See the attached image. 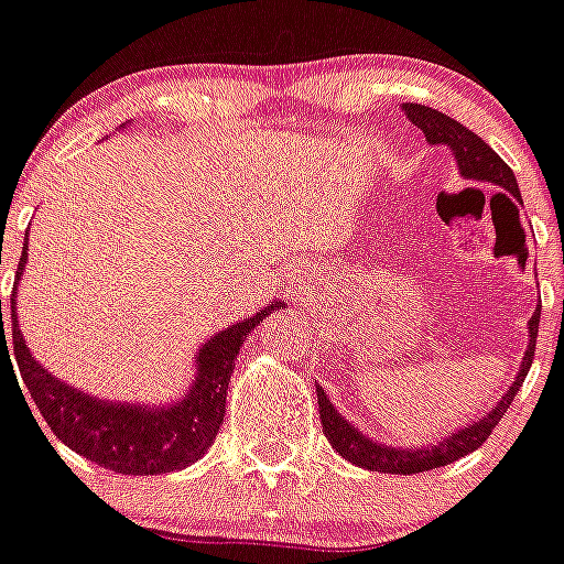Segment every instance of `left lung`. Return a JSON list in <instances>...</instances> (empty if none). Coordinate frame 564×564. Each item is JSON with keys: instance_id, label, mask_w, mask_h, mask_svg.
<instances>
[{"instance_id": "obj_1", "label": "left lung", "mask_w": 564, "mask_h": 564, "mask_svg": "<svg viewBox=\"0 0 564 564\" xmlns=\"http://www.w3.org/2000/svg\"><path fill=\"white\" fill-rule=\"evenodd\" d=\"M406 117L412 119V124H417L425 133V141L434 147H447L456 158V166L464 180L477 182V185H494L499 191L510 193L516 202H521L519 182H516L513 172H510L508 163L486 144L477 133H471L469 128L456 122L447 113L436 111V108L420 106V104H406L403 106ZM499 193V196H505ZM538 327H540V308L534 311L529 318V346L524 351V360H521L519 373H516V382L502 392L494 409H488L486 414H480L477 420H471L469 425L458 429L456 434L442 436L436 445H420V447H392L382 445V442L371 440V436L362 434L360 429H355L351 423H346L338 414V409L329 403L327 392L316 384L318 395V417H322L324 436L329 440L335 453H340L346 460H351L355 466L371 471H390V475H417V471L436 469V466H447L453 460L464 458L466 453L477 451L482 442L491 436V431L497 429V423L502 420V414L508 412L510 403H513L516 392L524 384L529 366L534 360V340H538Z\"/></svg>"}]
</instances>
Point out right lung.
<instances>
[{"label":"right lung","instance_id":"obj_1","mask_svg":"<svg viewBox=\"0 0 564 564\" xmlns=\"http://www.w3.org/2000/svg\"><path fill=\"white\" fill-rule=\"evenodd\" d=\"M26 248L21 250L15 283L21 281L26 267ZM15 289L10 297V322H13V355L21 368L32 401L54 431L56 440L65 442L78 456L95 460L98 466L122 475H161V471L185 469L198 460L218 436L226 414V390L235 373V357L240 355L242 340L250 329L283 308L281 300L261 308L256 316L242 318L231 327L215 333L196 351V377L191 390L169 406H139L128 401H104L84 390L59 382L26 349V340L19 329L15 316ZM0 324L2 300H0ZM8 346V344H4Z\"/></svg>","mask_w":564,"mask_h":564}]
</instances>
